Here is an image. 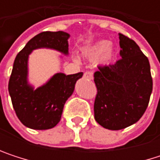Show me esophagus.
I'll return each mask as SVG.
<instances>
[{"label": "esophagus", "instance_id": "esophagus-1", "mask_svg": "<svg viewBox=\"0 0 160 160\" xmlns=\"http://www.w3.org/2000/svg\"><path fill=\"white\" fill-rule=\"evenodd\" d=\"M92 76H93V73L92 71H86V72H84V78H86L88 80H92Z\"/></svg>", "mask_w": 160, "mask_h": 160}]
</instances>
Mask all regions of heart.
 <instances>
[{
    "instance_id": "heart-1",
    "label": "heart",
    "mask_w": 160,
    "mask_h": 160,
    "mask_svg": "<svg viewBox=\"0 0 160 160\" xmlns=\"http://www.w3.org/2000/svg\"><path fill=\"white\" fill-rule=\"evenodd\" d=\"M113 49L109 45V42L108 41H101L97 43H95L90 51L88 52V57L93 61L101 56L99 59V62L101 64H108L111 61L113 57Z\"/></svg>"
}]
</instances>
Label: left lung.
Instances as JSON below:
<instances>
[{
  "instance_id": "1",
  "label": "left lung",
  "mask_w": 160,
  "mask_h": 160,
  "mask_svg": "<svg viewBox=\"0 0 160 160\" xmlns=\"http://www.w3.org/2000/svg\"><path fill=\"white\" fill-rule=\"evenodd\" d=\"M121 58L98 66L94 118L102 127L118 131L137 122L147 108L153 89L148 58L134 41L119 33Z\"/></svg>"
}]
</instances>
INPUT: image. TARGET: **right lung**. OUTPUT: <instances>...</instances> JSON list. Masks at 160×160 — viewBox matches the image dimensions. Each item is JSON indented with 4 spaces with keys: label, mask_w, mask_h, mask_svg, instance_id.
I'll use <instances>...</instances> for the list:
<instances>
[{
    "label": "right lung",
    "mask_w": 160,
    "mask_h": 160,
    "mask_svg": "<svg viewBox=\"0 0 160 160\" xmlns=\"http://www.w3.org/2000/svg\"><path fill=\"white\" fill-rule=\"evenodd\" d=\"M69 34L43 31L33 37L16 55L8 83L13 108L19 120L33 130L52 129L60 121L66 101L74 92L76 81L83 75L56 73L46 84L34 90L28 83V59L35 49L50 48L68 53Z\"/></svg>",
    "instance_id": "obj_1"
}]
</instances>
